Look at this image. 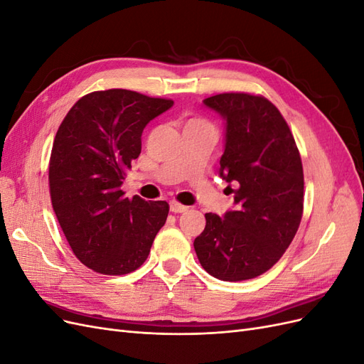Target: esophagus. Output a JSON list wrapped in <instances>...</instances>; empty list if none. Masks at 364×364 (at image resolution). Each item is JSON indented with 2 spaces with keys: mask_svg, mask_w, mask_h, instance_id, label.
Instances as JSON below:
<instances>
[{
  "mask_svg": "<svg viewBox=\"0 0 364 364\" xmlns=\"http://www.w3.org/2000/svg\"><path fill=\"white\" fill-rule=\"evenodd\" d=\"M186 209H188V206L181 205V203H178V202H171V203H170V211H171V213H174V214L185 213Z\"/></svg>",
  "mask_w": 364,
  "mask_h": 364,
  "instance_id": "obj_1",
  "label": "esophagus"
}]
</instances>
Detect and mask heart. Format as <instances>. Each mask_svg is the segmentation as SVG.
<instances>
[{
    "label": "heart",
    "instance_id": "heart-1",
    "mask_svg": "<svg viewBox=\"0 0 364 364\" xmlns=\"http://www.w3.org/2000/svg\"><path fill=\"white\" fill-rule=\"evenodd\" d=\"M194 124H205V123H202L200 119H190L188 123H186V126H194Z\"/></svg>",
    "mask_w": 364,
    "mask_h": 364
}]
</instances>
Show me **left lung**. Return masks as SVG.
<instances>
[{"label":"left lung","mask_w":364,"mask_h":364,"mask_svg":"<svg viewBox=\"0 0 364 364\" xmlns=\"http://www.w3.org/2000/svg\"><path fill=\"white\" fill-rule=\"evenodd\" d=\"M203 105L225 119L218 176L234 194V208L222 217L205 214L206 226L194 249L202 267L217 279L257 278L278 262L301 225L299 150L267 98L229 92L205 98Z\"/></svg>","instance_id":"8db88e82"}]
</instances>
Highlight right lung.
Instances as JSON below:
<instances>
[{"label":"right lung","mask_w":364,"mask_h":364,"mask_svg":"<svg viewBox=\"0 0 364 364\" xmlns=\"http://www.w3.org/2000/svg\"><path fill=\"white\" fill-rule=\"evenodd\" d=\"M135 91L82 97L63 118L50 159L53 209L74 255L103 274L142 266L168 203L124 197L121 185L141 153L142 130L173 106Z\"/></svg>","instance_id":"1"}]
</instances>
